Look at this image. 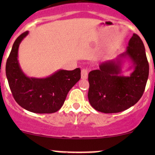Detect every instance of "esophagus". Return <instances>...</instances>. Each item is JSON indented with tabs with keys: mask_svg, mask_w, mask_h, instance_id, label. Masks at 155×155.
I'll return each instance as SVG.
<instances>
[{
	"mask_svg": "<svg viewBox=\"0 0 155 155\" xmlns=\"http://www.w3.org/2000/svg\"><path fill=\"white\" fill-rule=\"evenodd\" d=\"M81 79H87L88 77V71L87 69H82L81 72Z\"/></svg>",
	"mask_w": 155,
	"mask_h": 155,
	"instance_id": "34e87169",
	"label": "esophagus"
}]
</instances>
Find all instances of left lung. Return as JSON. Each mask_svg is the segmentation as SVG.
Instances as JSON below:
<instances>
[{
  "label": "left lung",
  "instance_id": "left-lung-1",
  "mask_svg": "<svg viewBox=\"0 0 155 155\" xmlns=\"http://www.w3.org/2000/svg\"><path fill=\"white\" fill-rule=\"evenodd\" d=\"M130 63L129 76L121 75L123 64ZM149 66L143 41L133 33L127 50L114 59L100 63L98 70L89 73V102L97 111L106 114L123 111L140 100L149 77Z\"/></svg>",
  "mask_w": 155,
  "mask_h": 155
}]
</instances>
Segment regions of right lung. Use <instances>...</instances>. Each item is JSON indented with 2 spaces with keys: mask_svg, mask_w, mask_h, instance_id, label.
<instances>
[{
  "mask_svg": "<svg viewBox=\"0 0 155 155\" xmlns=\"http://www.w3.org/2000/svg\"><path fill=\"white\" fill-rule=\"evenodd\" d=\"M29 32L16 39L6 61V74L14 98L21 107L37 114H51L63 106L66 96L81 79V70L60 69L45 78L29 77L18 60L19 44Z\"/></svg>",
  "mask_w": 155,
  "mask_h": 155,
  "instance_id": "add662e5",
  "label": "right lung"
}]
</instances>
